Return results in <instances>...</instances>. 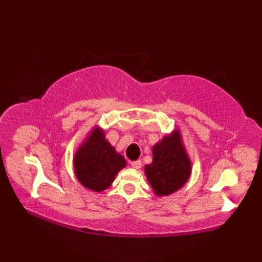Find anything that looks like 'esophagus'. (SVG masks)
<instances>
[{
	"label": "esophagus",
	"instance_id": "34e87169",
	"mask_svg": "<svg viewBox=\"0 0 262 262\" xmlns=\"http://www.w3.org/2000/svg\"><path fill=\"white\" fill-rule=\"evenodd\" d=\"M130 164H131V166H132L134 169H139V168H141V166H142V162L140 160L132 161Z\"/></svg>",
	"mask_w": 262,
	"mask_h": 262
}]
</instances>
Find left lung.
Returning <instances> with one entry per match:
<instances>
[{
  "instance_id": "obj_1",
  "label": "left lung",
  "mask_w": 262,
  "mask_h": 262,
  "mask_svg": "<svg viewBox=\"0 0 262 262\" xmlns=\"http://www.w3.org/2000/svg\"><path fill=\"white\" fill-rule=\"evenodd\" d=\"M148 182L157 195L177 191L188 181L191 164L181 143L179 131H173L153 147V163L145 166Z\"/></svg>"
}]
</instances>
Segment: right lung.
Segmentation results:
<instances>
[{"instance_id":"right-lung-1","label":"right lung","mask_w":262,"mask_h":262,"mask_svg":"<svg viewBox=\"0 0 262 262\" xmlns=\"http://www.w3.org/2000/svg\"><path fill=\"white\" fill-rule=\"evenodd\" d=\"M126 162L105 139L100 129H95L74 156V170L78 181L94 191L107 189Z\"/></svg>"}]
</instances>
